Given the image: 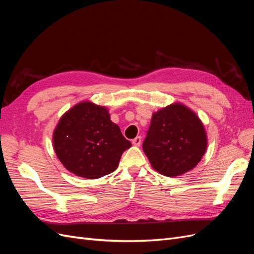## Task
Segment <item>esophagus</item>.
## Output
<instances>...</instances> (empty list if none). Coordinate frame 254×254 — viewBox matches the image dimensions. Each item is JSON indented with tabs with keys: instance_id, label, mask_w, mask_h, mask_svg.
Returning a JSON list of instances; mask_svg holds the SVG:
<instances>
[{
	"instance_id": "34e87169",
	"label": "esophagus",
	"mask_w": 254,
	"mask_h": 254,
	"mask_svg": "<svg viewBox=\"0 0 254 254\" xmlns=\"http://www.w3.org/2000/svg\"><path fill=\"white\" fill-rule=\"evenodd\" d=\"M141 142H142L141 136H136V137H134V139L131 141L132 145H134V146H140V145H141Z\"/></svg>"
}]
</instances>
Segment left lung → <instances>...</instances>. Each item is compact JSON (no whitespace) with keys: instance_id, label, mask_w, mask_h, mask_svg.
<instances>
[{"instance_id":"1","label":"left lung","mask_w":254,"mask_h":254,"mask_svg":"<svg viewBox=\"0 0 254 254\" xmlns=\"http://www.w3.org/2000/svg\"><path fill=\"white\" fill-rule=\"evenodd\" d=\"M206 145L200 119L187 106L175 103L152 114L143 150L158 173L176 177L200 162Z\"/></svg>"}]
</instances>
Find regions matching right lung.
I'll return each mask as SVG.
<instances>
[{
    "label": "right lung",
    "mask_w": 254,
    "mask_h": 254,
    "mask_svg": "<svg viewBox=\"0 0 254 254\" xmlns=\"http://www.w3.org/2000/svg\"><path fill=\"white\" fill-rule=\"evenodd\" d=\"M53 144L68 172L97 179L114 172L131 143L110 120L106 107L81 102L66 111L54 130Z\"/></svg>",
    "instance_id": "add662e5"
}]
</instances>
